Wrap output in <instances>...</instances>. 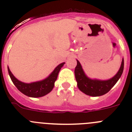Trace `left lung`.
Instances as JSON below:
<instances>
[{"mask_svg":"<svg viewBox=\"0 0 132 132\" xmlns=\"http://www.w3.org/2000/svg\"><path fill=\"white\" fill-rule=\"evenodd\" d=\"M75 69V75L77 82L78 88L80 91L91 96H99L110 91L122 76L123 70V59H122L120 68L112 78L106 80L91 79L85 75L79 61Z\"/></svg>","mask_w":132,"mask_h":132,"instance_id":"1","label":"left lung"}]
</instances>
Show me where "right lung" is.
<instances>
[{"instance_id":"1","label":"right lung","mask_w":132,"mask_h":132,"mask_svg":"<svg viewBox=\"0 0 132 132\" xmlns=\"http://www.w3.org/2000/svg\"><path fill=\"white\" fill-rule=\"evenodd\" d=\"M64 64L65 63H62L57 66L53 71L46 79L31 83H25L18 80L11 73L9 67L8 71L14 85L21 93L30 97L38 98L45 96L52 91L54 87L55 82L57 80L59 71Z\"/></svg>"}]
</instances>
